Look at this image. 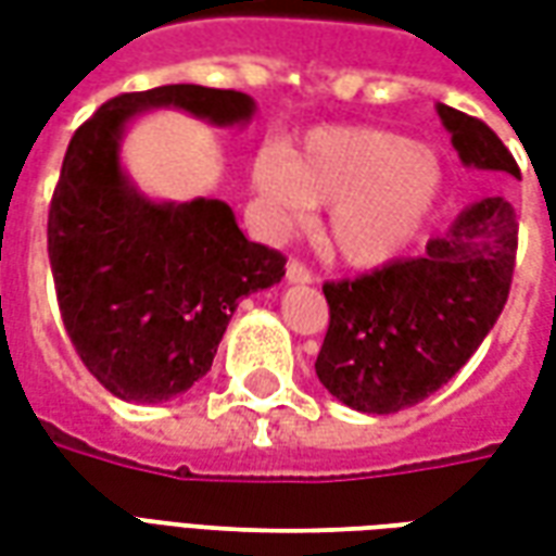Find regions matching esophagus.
Instances as JSON below:
<instances>
[{
	"label": "esophagus",
	"instance_id": "esophagus-1",
	"mask_svg": "<svg viewBox=\"0 0 556 556\" xmlns=\"http://www.w3.org/2000/svg\"><path fill=\"white\" fill-rule=\"evenodd\" d=\"M286 279H289V282H301V286H306V282H313L315 277H313V270H309V267L291 258L289 265H286Z\"/></svg>",
	"mask_w": 556,
	"mask_h": 556
}]
</instances>
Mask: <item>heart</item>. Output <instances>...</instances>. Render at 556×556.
<instances>
[{
  "label": "heart",
  "mask_w": 556,
  "mask_h": 556,
  "mask_svg": "<svg viewBox=\"0 0 556 556\" xmlns=\"http://www.w3.org/2000/svg\"><path fill=\"white\" fill-rule=\"evenodd\" d=\"M253 187L277 229L330 205L325 247L351 267L393 262L419 235L443 193L438 151L381 127H325L294 151L265 148Z\"/></svg>",
  "instance_id": "obj_1"
}]
</instances>
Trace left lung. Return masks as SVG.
Returning <instances> with one entry per match:
<instances>
[{
	"mask_svg": "<svg viewBox=\"0 0 556 556\" xmlns=\"http://www.w3.org/2000/svg\"><path fill=\"white\" fill-rule=\"evenodd\" d=\"M438 115L465 166L521 175L485 122L446 103ZM515 250L513 205L491 195L462 211L419 258L325 282L330 327L315 361L318 381L363 414H396L441 390L501 318Z\"/></svg>",
	"mask_w": 556,
	"mask_h": 556,
	"instance_id": "obj_1",
	"label": "left lung"
}]
</instances>
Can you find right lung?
I'll list each match as a JSON object with an SVG mask.
<instances>
[{
    "instance_id": "obj_1",
    "label": "right lung",
    "mask_w": 556,
    "mask_h": 556,
    "mask_svg": "<svg viewBox=\"0 0 556 556\" xmlns=\"http://www.w3.org/2000/svg\"><path fill=\"white\" fill-rule=\"evenodd\" d=\"M175 106L247 125L250 94L160 86L106 101L77 127L50 202L47 253L79 361L113 396L157 405L207 375L231 313L286 277V258L243 238L219 199L154 202L122 169L127 122Z\"/></svg>"
}]
</instances>
